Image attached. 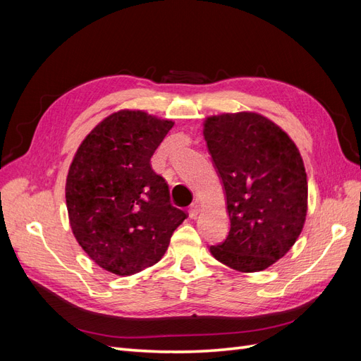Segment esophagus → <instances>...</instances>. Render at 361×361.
Returning <instances> with one entry per match:
<instances>
[{
  "label": "esophagus",
  "mask_w": 361,
  "mask_h": 361,
  "mask_svg": "<svg viewBox=\"0 0 361 361\" xmlns=\"http://www.w3.org/2000/svg\"><path fill=\"white\" fill-rule=\"evenodd\" d=\"M199 212H200L199 203H197V202H192L191 206H190V216H191V218H195V216H197Z\"/></svg>",
  "instance_id": "1"
}]
</instances>
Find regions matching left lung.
Here are the masks:
<instances>
[{"mask_svg":"<svg viewBox=\"0 0 361 361\" xmlns=\"http://www.w3.org/2000/svg\"><path fill=\"white\" fill-rule=\"evenodd\" d=\"M203 133L231 220L211 253L238 271L265 269L302 231L307 176L300 152L285 130L256 113L209 117Z\"/></svg>","mask_w":361,"mask_h":361,"instance_id":"1","label":"left lung"}]
</instances>
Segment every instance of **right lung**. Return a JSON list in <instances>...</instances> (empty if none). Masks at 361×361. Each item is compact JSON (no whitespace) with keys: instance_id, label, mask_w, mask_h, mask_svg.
I'll return each mask as SVG.
<instances>
[{"instance_id":"obj_1","label":"right lung","mask_w":361,"mask_h":361,"mask_svg":"<svg viewBox=\"0 0 361 361\" xmlns=\"http://www.w3.org/2000/svg\"><path fill=\"white\" fill-rule=\"evenodd\" d=\"M173 128L143 111H118L85 137L66 180L76 241L101 268L133 276L166 253L187 218L170 202L169 185L150 158Z\"/></svg>"}]
</instances>
